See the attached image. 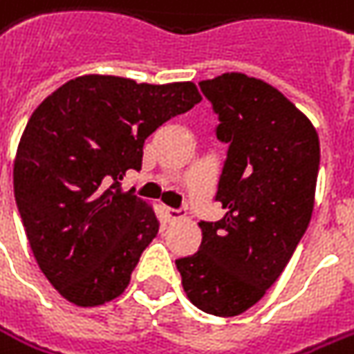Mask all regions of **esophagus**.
Wrapping results in <instances>:
<instances>
[{"instance_id":"34e87169","label":"esophagus","mask_w":354,"mask_h":354,"mask_svg":"<svg viewBox=\"0 0 354 354\" xmlns=\"http://www.w3.org/2000/svg\"><path fill=\"white\" fill-rule=\"evenodd\" d=\"M166 215H168V219L178 221V219L186 217V209H174V207H168V209H166Z\"/></svg>"}]
</instances>
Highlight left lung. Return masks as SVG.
Returning a JSON list of instances; mask_svg holds the SVG:
<instances>
[{"instance_id": "left-lung-1", "label": "left lung", "mask_w": 354, "mask_h": 354, "mask_svg": "<svg viewBox=\"0 0 354 354\" xmlns=\"http://www.w3.org/2000/svg\"><path fill=\"white\" fill-rule=\"evenodd\" d=\"M229 145L215 200L225 215L200 221L198 252L178 259L188 299L233 317L252 308L286 268L310 225L319 137L274 86L241 72L200 82Z\"/></svg>"}]
</instances>
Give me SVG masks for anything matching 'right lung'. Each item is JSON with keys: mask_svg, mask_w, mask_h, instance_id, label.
I'll return each instance as SVG.
<instances>
[{"mask_svg": "<svg viewBox=\"0 0 354 354\" xmlns=\"http://www.w3.org/2000/svg\"><path fill=\"white\" fill-rule=\"evenodd\" d=\"M200 102L192 82L86 74L32 111L13 189L35 261L62 298L95 308L125 292L158 219L121 180L140 170L149 135Z\"/></svg>", "mask_w": 354, "mask_h": 354, "instance_id": "right-lung-1", "label": "right lung"}]
</instances>
